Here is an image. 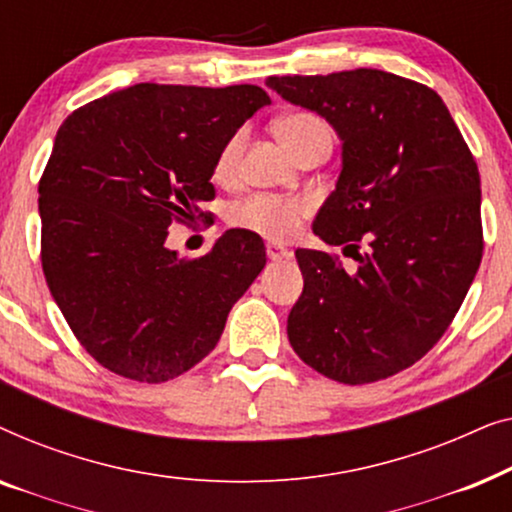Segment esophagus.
<instances>
[{
  "label": "esophagus",
  "instance_id": "34e87169",
  "mask_svg": "<svg viewBox=\"0 0 512 512\" xmlns=\"http://www.w3.org/2000/svg\"><path fill=\"white\" fill-rule=\"evenodd\" d=\"M265 254H268L270 261H282V258L289 256V249L282 247V244L268 242V244H265Z\"/></svg>",
  "mask_w": 512,
  "mask_h": 512
}]
</instances>
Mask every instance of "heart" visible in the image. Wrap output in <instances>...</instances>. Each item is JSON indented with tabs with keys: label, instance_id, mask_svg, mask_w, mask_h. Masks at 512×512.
<instances>
[{
	"label": "heart",
	"instance_id": "1",
	"mask_svg": "<svg viewBox=\"0 0 512 512\" xmlns=\"http://www.w3.org/2000/svg\"><path fill=\"white\" fill-rule=\"evenodd\" d=\"M275 132L286 149L293 156L303 149L307 142H312L314 137L328 135V128L319 121L314 114L307 111H296L279 118L275 123ZM331 137V135H328ZM242 149V132H235L226 144L221 146L219 158H216L214 172L219 179H228L235 172L237 156ZM310 200L303 198H279V195H254V198L244 200L230 212V221L237 228L254 230V233L270 237V240H286L300 228V223L307 214H310Z\"/></svg>",
	"mask_w": 512,
	"mask_h": 512
}]
</instances>
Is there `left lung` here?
<instances>
[{
	"mask_svg": "<svg viewBox=\"0 0 512 512\" xmlns=\"http://www.w3.org/2000/svg\"><path fill=\"white\" fill-rule=\"evenodd\" d=\"M265 86L340 137V177L312 230L356 261L347 272L324 251L296 249L305 286L286 321L293 352L342 384L401 373L447 331L480 268L478 165L422 83L352 69Z\"/></svg>",
	"mask_w": 512,
	"mask_h": 512,
	"instance_id": "1",
	"label": "left lung"
}]
</instances>
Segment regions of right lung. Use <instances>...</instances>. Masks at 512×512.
<instances>
[{
	"label": "right lung",
	"mask_w": 512,
	"mask_h": 512,
	"mask_svg": "<svg viewBox=\"0 0 512 512\" xmlns=\"http://www.w3.org/2000/svg\"><path fill=\"white\" fill-rule=\"evenodd\" d=\"M265 104L249 83H137L60 125L39 181L41 265L69 328L111 373L149 384L186 373L263 270L251 230H226L195 261L165 240L214 198L221 146Z\"/></svg>",
	"instance_id": "obj_1"
}]
</instances>
